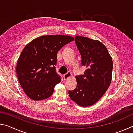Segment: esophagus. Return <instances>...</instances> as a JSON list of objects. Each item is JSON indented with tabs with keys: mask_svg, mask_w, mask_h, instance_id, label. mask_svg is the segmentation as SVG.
<instances>
[{
	"mask_svg": "<svg viewBox=\"0 0 133 133\" xmlns=\"http://www.w3.org/2000/svg\"><path fill=\"white\" fill-rule=\"evenodd\" d=\"M71 76H72L71 73H70V72H67L66 74H65V75H63V78L64 80H67V78L70 77H71Z\"/></svg>",
	"mask_w": 133,
	"mask_h": 133,
	"instance_id": "1",
	"label": "esophagus"
}]
</instances>
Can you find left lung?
Returning a JSON list of instances; mask_svg holds the SVG:
<instances>
[{"label": "left lung", "mask_w": 133, "mask_h": 133, "mask_svg": "<svg viewBox=\"0 0 133 133\" xmlns=\"http://www.w3.org/2000/svg\"><path fill=\"white\" fill-rule=\"evenodd\" d=\"M75 43L82 57L84 75L76 76V88L69 91L72 100L80 106L95 104L110 86L113 64L107 49L98 40L76 36Z\"/></svg>", "instance_id": "8db88e82"}]
</instances>
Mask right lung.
<instances>
[{
	"label": "right lung",
	"mask_w": 133,
	"mask_h": 133,
	"mask_svg": "<svg viewBox=\"0 0 133 133\" xmlns=\"http://www.w3.org/2000/svg\"><path fill=\"white\" fill-rule=\"evenodd\" d=\"M74 40L65 35H46L36 38L22 50L16 65L22 88L29 98L42 100L50 97L61 81L56 71L57 53Z\"/></svg>",
	"instance_id": "add662e5"
}]
</instances>
